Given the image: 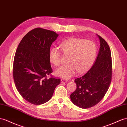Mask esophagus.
<instances>
[{"mask_svg":"<svg viewBox=\"0 0 127 127\" xmlns=\"http://www.w3.org/2000/svg\"><path fill=\"white\" fill-rule=\"evenodd\" d=\"M68 82V80L66 79H64V78H63V79H61V83H67Z\"/></svg>","mask_w":127,"mask_h":127,"instance_id":"34e87169","label":"esophagus"}]
</instances>
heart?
<instances>
[{
  "label": "heart",
  "instance_id": "heart-1",
  "mask_svg": "<svg viewBox=\"0 0 127 127\" xmlns=\"http://www.w3.org/2000/svg\"><path fill=\"white\" fill-rule=\"evenodd\" d=\"M63 53L69 56V64L56 70V74L60 77L69 78L75 74L77 71L82 73L88 70L95 61L96 55V46L91 40L71 37L61 44ZM49 59L55 66L62 63L61 52L56 48H53L49 52Z\"/></svg>",
  "mask_w": 127,
  "mask_h": 127
}]
</instances>
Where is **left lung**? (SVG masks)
<instances>
[{
  "mask_svg": "<svg viewBox=\"0 0 127 127\" xmlns=\"http://www.w3.org/2000/svg\"><path fill=\"white\" fill-rule=\"evenodd\" d=\"M100 47L95 63L87 72L74 80L77 89L70 95L72 103L89 108L99 103L108 90L112 80V56L108 44L99 35Z\"/></svg>",
  "mask_w": 127,
  "mask_h": 127,
  "instance_id": "left-lung-1",
  "label": "left lung"
}]
</instances>
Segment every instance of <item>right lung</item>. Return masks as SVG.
<instances>
[{"mask_svg":"<svg viewBox=\"0 0 127 127\" xmlns=\"http://www.w3.org/2000/svg\"><path fill=\"white\" fill-rule=\"evenodd\" d=\"M58 34L41 28L29 32L16 51L13 62V79L23 98L34 105L48 101L60 79L47 76L53 72L49 59L50 48Z\"/></svg>","mask_w":127,"mask_h":127,"instance_id":"1","label":"right lung"}]
</instances>
